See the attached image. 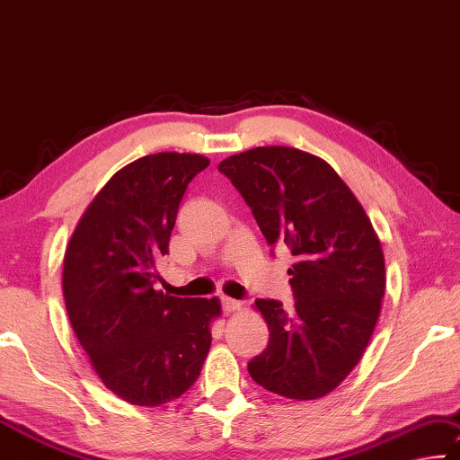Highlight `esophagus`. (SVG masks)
<instances>
[{
  "instance_id": "34e87169",
  "label": "esophagus",
  "mask_w": 460,
  "mask_h": 460,
  "mask_svg": "<svg viewBox=\"0 0 460 460\" xmlns=\"http://www.w3.org/2000/svg\"><path fill=\"white\" fill-rule=\"evenodd\" d=\"M222 307L226 314H234V312L243 310V301L232 299V297H222Z\"/></svg>"
}]
</instances>
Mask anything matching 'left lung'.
<instances>
[{
    "label": "left lung",
    "mask_w": 460,
    "mask_h": 460,
    "mask_svg": "<svg viewBox=\"0 0 460 460\" xmlns=\"http://www.w3.org/2000/svg\"><path fill=\"white\" fill-rule=\"evenodd\" d=\"M252 209L269 246L288 244L293 312L257 299L267 349L248 373L267 391L307 402L349 377L371 341L385 296V259L371 220L320 156L257 146L217 164Z\"/></svg>",
    "instance_id": "obj_1"
}]
</instances>
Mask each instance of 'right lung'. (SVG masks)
I'll list each match as a JSON object with an SVG mask.
<instances>
[{
    "instance_id": "1",
    "label": "right lung",
    "mask_w": 460,
    "mask_h": 460,
    "mask_svg": "<svg viewBox=\"0 0 460 460\" xmlns=\"http://www.w3.org/2000/svg\"><path fill=\"white\" fill-rule=\"evenodd\" d=\"M209 159L156 153L126 164L89 203L66 244L63 296L102 383L132 405L177 400L198 381L220 299L156 289L179 203Z\"/></svg>"
}]
</instances>
